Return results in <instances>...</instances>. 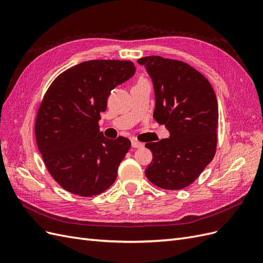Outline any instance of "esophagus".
Here are the masks:
<instances>
[{"label":"esophagus","mask_w":263,"mask_h":263,"mask_svg":"<svg viewBox=\"0 0 263 263\" xmlns=\"http://www.w3.org/2000/svg\"><path fill=\"white\" fill-rule=\"evenodd\" d=\"M132 146L134 148H141L142 147V142H140V141H138L136 139H133L132 140Z\"/></svg>","instance_id":"esophagus-1"}]
</instances>
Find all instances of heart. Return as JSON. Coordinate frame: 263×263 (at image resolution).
I'll list each match as a JSON object with an SVG mask.
<instances>
[{
  "mask_svg": "<svg viewBox=\"0 0 263 263\" xmlns=\"http://www.w3.org/2000/svg\"><path fill=\"white\" fill-rule=\"evenodd\" d=\"M139 82H146V80H145V79L141 78V79H139V80L137 81V83H139Z\"/></svg>",
  "mask_w": 263,
  "mask_h": 263,
  "instance_id": "obj_1",
  "label": "heart"
}]
</instances>
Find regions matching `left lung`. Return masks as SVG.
<instances>
[{"label":"left lung","mask_w":263,"mask_h":263,"mask_svg":"<svg viewBox=\"0 0 263 263\" xmlns=\"http://www.w3.org/2000/svg\"><path fill=\"white\" fill-rule=\"evenodd\" d=\"M138 63L154 82V118L170 132V138L145 145L154 156L146 177L163 190L184 189L216 154V95L208 79L185 62L149 55Z\"/></svg>","instance_id":"left-lung-1"}]
</instances>
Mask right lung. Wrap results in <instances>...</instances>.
Here are the masks:
<instances>
[{"label":"right lung","instance_id":"1","mask_svg":"<svg viewBox=\"0 0 263 263\" xmlns=\"http://www.w3.org/2000/svg\"><path fill=\"white\" fill-rule=\"evenodd\" d=\"M127 60H90L54 79L37 109L35 136L50 176L67 192L90 197L113 184L130 140L100 132L114 87L135 73Z\"/></svg>","mask_w":263,"mask_h":263}]
</instances>
